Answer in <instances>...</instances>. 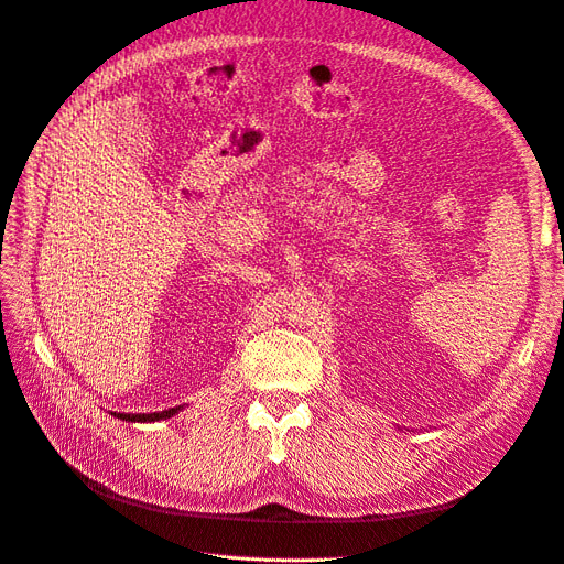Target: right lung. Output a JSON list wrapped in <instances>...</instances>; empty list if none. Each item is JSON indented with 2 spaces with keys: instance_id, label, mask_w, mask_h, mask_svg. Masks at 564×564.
Returning a JSON list of instances; mask_svg holds the SVG:
<instances>
[{
  "instance_id": "right-lung-1",
  "label": "right lung",
  "mask_w": 564,
  "mask_h": 564,
  "mask_svg": "<svg viewBox=\"0 0 564 564\" xmlns=\"http://www.w3.org/2000/svg\"><path fill=\"white\" fill-rule=\"evenodd\" d=\"M183 406H172L164 409V412H155V414H115L117 419L122 421H131V423H148V421H162V419H172L174 414H178Z\"/></svg>"
}]
</instances>
